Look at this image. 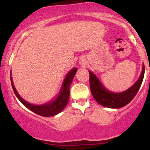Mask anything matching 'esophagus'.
Wrapping results in <instances>:
<instances>
[{"label":"esophagus","mask_w":150,"mask_h":150,"mask_svg":"<svg viewBox=\"0 0 150 150\" xmlns=\"http://www.w3.org/2000/svg\"><path fill=\"white\" fill-rule=\"evenodd\" d=\"M80 64H81V63H80ZM82 65H84V63H82Z\"/></svg>","instance_id":"esophagus-1"}]
</instances>
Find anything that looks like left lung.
<instances>
[{"label":"left lung","instance_id":"1","mask_svg":"<svg viewBox=\"0 0 150 150\" xmlns=\"http://www.w3.org/2000/svg\"><path fill=\"white\" fill-rule=\"evenodd\" d=\"M89 73V85L94 99L101 106L108 108H118L125 106L135 97L144 78V66H142V73L137 82L128 89L120 93L110 92L104 87L97 77L92 72Z\"/></svg>","mask_w":150,"mask_h":150}]
</instances>
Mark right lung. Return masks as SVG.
Masks as SVG:
<instances>
[{"mask_svg":"<svg viewBox=\"0 0 150 150\" xmlns=\"http://www.w3.org/2000/svg\"><path fill=\"white\" fill-rule=\"evenodd\" d=\"M77 69L76 68H74L72 69L68 75L65 77L64 81H63V85H62L61 89L60 91L58 97L54 99V100L51 101V102L46 103V104L42 105H34L27 102L25 99L19 95V94L17 92L16 89L14 87L13 82V79L12 76H10V81H11L12 87H13V91H14L15 95L18 97V99L20 101L24 106L32 111V112L37 113L42 116L50 117L55 115L58 114L60 112H61L64 109L67 104H68V100H69L70 97V86L71 85L72 81L73 80V77L76 73Z\"/></svg>","mask_w":150,"mask_h":150,"instance_id":"1","label":"right lung"}]
</instances>
